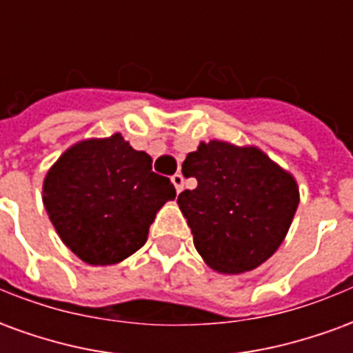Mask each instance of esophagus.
Segmentation results:
<instances>
[{
    "label": "esophagus",
    "instance_id": "34e87169",
    "mask_svg": "<svg viewBox=\"0 0 353 353\" xmlns=\"http://www.w3.org/2000/svg\"><path fill=\"white\" fill-rule=\"evenodd\" d=\"M183 181L185 179L181 174H174V176H172V183H174V187H176L177 192L183 191Z\"/></svg>",
    "mask_w": 353,
    "mask_h": 353
}]
</instances>
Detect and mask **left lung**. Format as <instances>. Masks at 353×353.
<instances>
[{"label":"left lung","mask_w":353,"mask_h":353,"mask_svg":"<svg viewBox=\"0 0 353 353\" xmlns=\"http://www.w3.org/2000/svg\"><path fill=\"white\" fill-rule=\"evenodd\" d=\"M199 185L177 196L194 248L221 274L250 272L272 257L299 206V185L255 145L200 141L183 161Z\"/></svg>","instance_id":"1"}]
</instances>
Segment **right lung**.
Masks as SVG:
<instances>
[{"label": "right lung", "mask_w": 353, "mask_h": 353, "mask_svg": "<svg viewBox=\"0 0 353 353\" xmlns=\"http://www.w3.org/2000/svg\"><path fill=\"white\" fill-rule=\"evenodd\" d=\"M153 159L117 132L81 139L43 179V204L58 236L87 265H117L147 242L149 227L176 189Z\"/></svg>", "instance_id": "obj_1"}]
</instances>
